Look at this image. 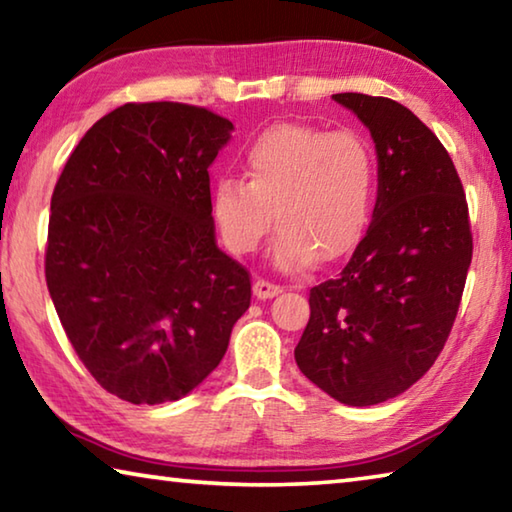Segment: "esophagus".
<instances>
[{
	"label": "esophagus",
	"instance_id": "34e87169",
	"mask_svg": "<svg viewBox=\"0 0 512 512\" xmlns=\"http://www.w3.org/2000/svg\"><path fill=\"white\" fill-rule=\"evenodd\" d=\"M253 293L259 300H268V298H275L277 293H282V287H280V284H273L268 280H255Z\"/></svg>",
	"mask_w": 512,
	"mask_h": 512
}]
</instances>
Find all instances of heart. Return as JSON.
<instances>
[{
	"mask_svg": "<svg viewBox=\"0 0 512 512\" xmlns=\"http://www.w3.org/2000/svg\"><path fill=\"white\" fill-rule=\"evenodd\" d=\"M244 176L221 178L212 192L214 221L232 253H255L277 221L275 264L300 271L316 257L350 253L368 228L377 160L359 133L275 124L246 149Z\"/></svg>",
	"mask_w": 512,
	"mask_h": 512,
	"instance_id": "obj_1",
	"label": "heart"
}]
</instances>
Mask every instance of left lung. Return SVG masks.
<instances>
[{"mask_svg":"<svg viewBox=\"0 0 512 512\" xmlns=\"http://www.w3.org/2000/svg\"><path fill=\"white\" fill-rule=\"evenodd\" d=\"M332 99L375 140L377 203L350 262L309 291L296 363L334 400L372 406L443 352L472 262L470 214L452 158L409 108L359 92Z\"/></svg>","mask_w":512,"mask_h":512,"instance_id":"left-lung-1","label":"left lung"}]
</instances>
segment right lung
I'll return each mask as SVG.
<instances>
[{"label": "right lung", "instance_id": "right-lung-1", "mask_svg": "<svg viewBox=\"0 0 512 512\" xmlns=\"http://www.w3.org/2000/svg\"><path fill=\"white\" fill-rule=\"evenodd\" d=\"M232 121L173 101L124 103L69 155L45 277L101 388L131 404L192 393L250 307V275L214 239L210 164Z\"/></svg>", "mask_w": 512, "mask_h": 512}]
</instances>
